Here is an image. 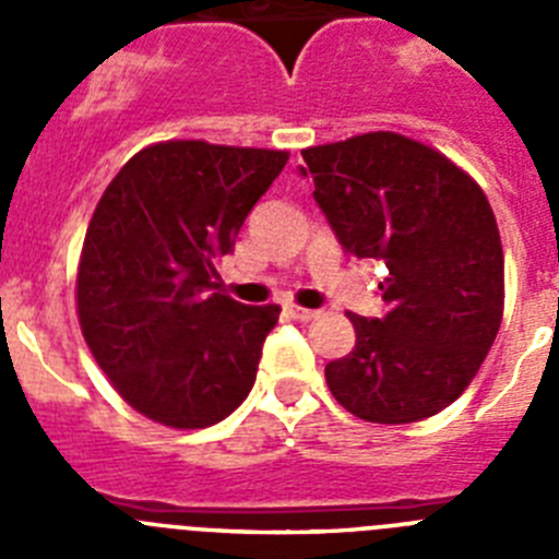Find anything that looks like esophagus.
Returning a JSON list of instances; mask_svg holds the SVG:
<instances>
[{
	"label": "esophagus",
	"instance_id": "34e87169",
	"mask_svg": "<svg viewBox=\"0 0 559 559\" xmlns=\"http://www.w3.org/2000/svg\"><path fill=\"white\" fill-rule=\"evenodd\" d=\"M285 313H288L290 319H296V322H310V319H316V310L299 308V305H285Z\"/></svg>",
	"mask_w": 559,
	"mask_h": 559
}]
</instances>
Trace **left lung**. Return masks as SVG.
Segmentation results:
<instances>
[{
  "mask_svg": "<svg viewBox=\"0 0 559 559\" xmlns=\"http://www.w3.org/2000/svg\"><path fill=\"white\" fill-rule=\"evenodd\" d=\"M302 176L344 251L383 260V319L347 313L324 378L355 417L417 423L471 386L503 316V249L481 187L433 147L372 131L305 147Z\"/></svg>",
  "mask_w": 559,
  "mask_h": 559,
  "instance_id": "obj_1",
  "label": "left lung"
}]
</instances>
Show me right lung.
<instances>
[{
    "instance_id": "add662e5",
    "label": "right lung",
    "mask_w": 559,
    "mask_h": 559,
    "mask_svg": "<svg viewBox=\"0 0 559 559\" xmlns=\"http://www.w3.org/2000/svg\"><path fill=\"white\" fill-rule=\"evenodd\" d=\"M285 162L288 151L156 142L97 201L78 319L111 386L153 423L215 426L249 397L280 305L221 294L218 260Z\"/></svg>"
}]
</instances>
